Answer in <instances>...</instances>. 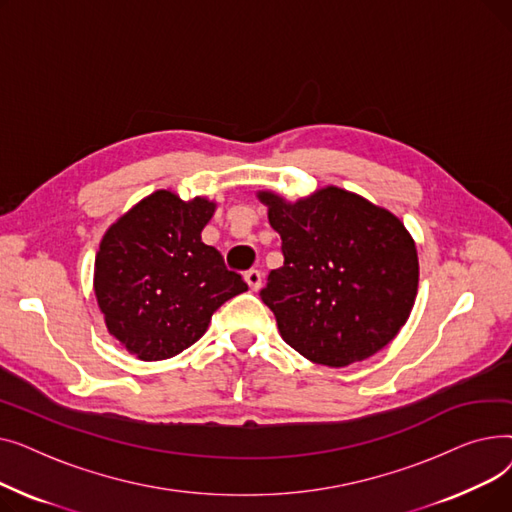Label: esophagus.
I'll use <instances>...</instances> for the list:
<instances>
[{"mask_svg":"<svg viewBox=\"0 0 512 512\" xmlns=\"http://www.w3.org/2000/svg\"><path fill=\"white\" fill-rule=\"evenodd\" d=\"M245 280L249 284L251 290H259L261 288V280H263V274L259 270H249L245 272Z\"/></svg>","mask_w":512,"mask_h":512,"instance_id":"1","label":"esophagus"}]
</instances>
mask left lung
Here are the masks:
<instances>
[{
    "instance_id": "8db88e82",
    "label": "left lung",
    "mask_w": 512,
    "mask_h": 512,
    "mask_svg": "<svg viewBox=\"0 0 512 512\" xmlns=\"http://www.w3.org/2000/svg\"><path fill=\"white\" fill-rule=\"evenodd\" d=\"M284 263L261 301L305 359L346 367L375 355L407 324L417 297L415 240L394 213L326 186L288 203L261 191Z\"/></svg>"
}]
</instances>
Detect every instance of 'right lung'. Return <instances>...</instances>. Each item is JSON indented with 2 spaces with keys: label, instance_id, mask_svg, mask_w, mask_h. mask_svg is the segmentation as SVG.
Returning a JSON list of instances; mask_svg holds the SVG:
<instances>
[{
  "label": "right lung",
  "instance_id": "right-lung-1",
  "mask_svg": "<svg viewBox=\"0 0 512 512\" xmlns=\"http://www.w3.org/2000/svg\"><path fill=\"white\" fill-rule=\"evenodd\" d=\"M215 203L155 191L107 228L95 257V297L110 332L141 361L195 344L211 315L249 290L201 240Z\"/></svg>",
  "mask_w": 512,
  "mask_h": 512
}]
</instances>
